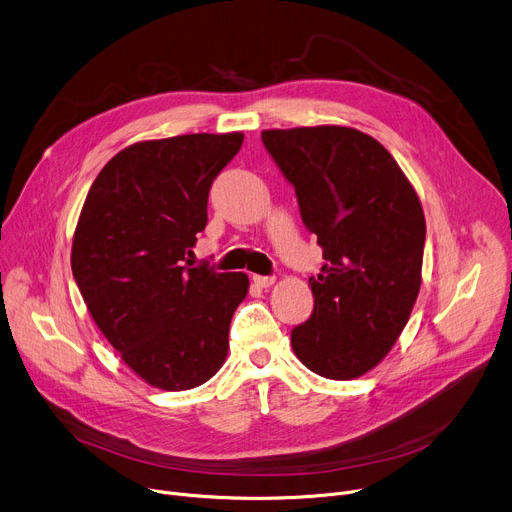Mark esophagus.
I'll return each instance as SVG.
<instances>
[{"mask_svg":"<svg viewBox=\"0 0 512 512\" xmlns=\"http://www.w3.org/2000/svg\"><path fill=\"white\" fill-rule=\"evenodd\" d=\"M253 284H255L257 288L267 290V288H271V286L275 284V277H273V275H253Z\"/></svg>","mask_w":512,"mask_h":512,"instance_id":"esophagus-1","label":"esophagus"}]
</instances>
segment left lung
Instances as JSON below:
<instances>
[{"label": "left lung", "instance_id": "8db88e82", "mask_svg": "<svg viewBox=\"0 0 512 512\" xmlns=\"http://www.w3.org/2000/svg\"><path fill=\"white\" fill-rule=\"evenodd\" d=\"M261 141L294 185L324 259L292 349L322 378H359L394 347L421 290V200L394 157L355 128L263 130Z\"/></svg>", "mask_w": 512, "mask_h": 512}]
</instances>
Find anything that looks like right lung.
Masks as SVG:
<instances>
[{
    "label": "right lung",
    "instance_id": "right-lung-1",
    "mask_svg": "<svg viewBox=\"0 0 512 512\" xmlns=\"http://www.w3.org/2000/svg\"><path fill=\"white\" fill-rule=\"evenodd\" d=\"M241 145V132L130 145L106 163L81 208L71 249L77 288L124 363L155 388L202 386L224 363L249 277L188 257L208 222L212 181Z\"/></svg>",
    "mask_w": 512,
    "mask_h": 512
}]
</instances>
